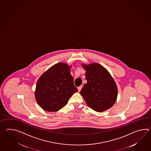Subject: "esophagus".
I'll return each instance as SVG.
<instances>
[{
	"instance_id": "obj_1",
	"label": "esophagus",
	"mask_w": 151,
	"mask_h": 151,
	"mask_svg": "<svg viewBox=\"0 0 151 151\" xmlns=\"http://www.w3.org/2000/svg\"><path fill=\"white\" fill-rule=\"evenodd\" d=\"M82 88V86H80V87H78L77 88V89H78V91H80L81 90V89Z\"/></svg>"
}]
</instances>
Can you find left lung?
<instances>
[{
	"mask_svg": "<svg viewBox=\"0 0 151 151\" xmlns=\"http://www.w3.org/2000/svg\"><path fill=\"white\" fill-rule=\"evenodd\" d=\"M82 67L86 71L87 83L80 93L88 106L99 112L111 107L116 100L117 88L110 74L99 64H82Z\"/></svg>",
	"mask_w": 151,
	"mask_h": 151,
	"instance_id": "8db88e82",
	"label": "left lung"
}]
</instances>
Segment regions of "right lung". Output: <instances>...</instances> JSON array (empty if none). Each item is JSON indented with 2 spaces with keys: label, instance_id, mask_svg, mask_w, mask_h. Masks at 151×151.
Returning a JSON list of instances; mask_svg holds the SVG:
<instances>
[{
  "label": "right lung",
  "instance_id": "right-lung-1",
  "mask_svg": "<svg viewBox=\"0 0 151 151\" xmlns=\"http://www.w3.org/2000/svg\"><path fill=\"white\" fill-rule=\"evenodd\" d=\"M70 68L66 64H56L38 79L35 95L38 104L44 110H60L67 104L73 94L78 91Z\"/></svg>",
  "mask_w": 151,
  "mask_h": 151
}]
</instances>
